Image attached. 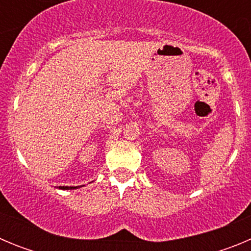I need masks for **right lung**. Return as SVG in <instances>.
I'll list each match as a JSON object with an SVG mask.
<instances>
[{"instance_id": "right-lung-1", "label": "right lung", "mask_w": 251, "mask_h": 251, "mask_svg": "<svg viewBox=\"0 0 251 251\" xmlns=\"http://www.w3.org/2000/svg\"><path fill=\"white\" fill-rule=\"evenodd\" d=\"M60 188H63V190H73V188H77V187H69V186H60Z\"/></svg>"}]
</instances>
